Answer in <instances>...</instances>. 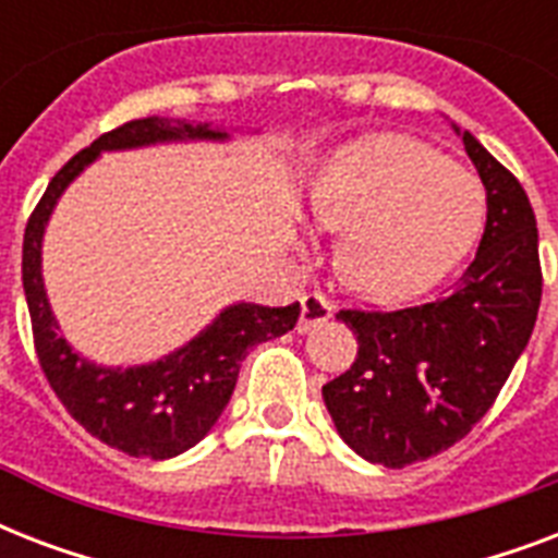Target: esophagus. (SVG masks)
Returning a JSON list of instances; mask_svg holds the SVG:
<instances>
[{
  "mask_svg": "<svg viewBox=\"0 0 558 558\" xmlns=\"http://www.w3.org/2000/svg\"><path fill=\"white\" fill-rule=\"evenodd\" d=\"M332 315V306L330 301L318 292L313 295H304L301 298V318H298V332H310L313 327H318L322 322H327Z\"/></svg>",
  "mask_w": 558,
  "mask_h": 558,
  "instance_id": "obj_1",
  "label": "esophagus"
}]
</instances>
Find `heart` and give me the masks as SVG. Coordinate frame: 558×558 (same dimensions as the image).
Listing matches in <instances>:
<instances>
[{
  "instance_id": "obj_1",
  "label": "heart",
  "mask_w": 558,
  "mask_h": 558,
  "mask_svg": "<svg viewBox=\"0 0 558 558\" xmlns=\"http://www.w3.org/2000/svg\"><path fill=\"white\" fill-rule=\"evenodd\" d=\"M315 222L341 234L336 269L359 295L402 301L432 289L475 243L484 187L428 144L371 138L341 147L310 185Z\"/></svg>"
}]
</instances>
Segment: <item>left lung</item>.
<instances>
[{
	"instance_id": "8db88e82",
	"label": "left lung",
	"mask_w": 558,
	"mask_h": 558,
	"mask_svg": "<svg viewBox=\"0 0 558 558\" xmlns=\"http://www.w3.org/2000/svg\"><path fill=\"white\" fill-rule=\"evenodd\" d=\"M486 187L475 260L420 304L344 306L356 362L322 388L350 449L402 469L463 440L493 408L527 348L542 304L536 214L521 182L463 133Z\"/></svg>"
}]
</instances>
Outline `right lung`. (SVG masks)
<instances>
[{
	"label": "right lung",
	"instance_id": "obj_1",
	"mask_svg": "<svg viewBox=\"0 0 558 558\" xmlns=\"http://www.w3.org/2000/svg\"><path fill=\"white\" fill-rule=\"evenodd\" d=\"M173 138H226L210 124H187L179 118H135L109 130L65 161L48 182L43 199L31 210L25 240H22V287L28 301L31 332L39 367L57 399L77 423L133 458H177L210 432L222 408L234 393L236 373L245 353L260 341L278 339L295 327L301 304L228 306L208 330L199 332L191 344L156 365L107 371L89 365L72 353L57 332V322L46 301L43 275H39V245L48 214L65 185L89 165L100 150L142 147Z\"/></svg>",
	"mask_w": 558,
	"mask_h": 558
}]
</instances>
